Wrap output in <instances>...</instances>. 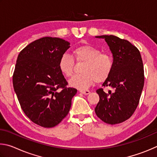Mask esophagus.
<instances>
[{
    "label": "esophagus",
    "instance_id": "1",
    "mask_svg": "<svg viewBox=\"0 0 157 157\" xmlns=\"http://www.w3.org/2000/svg\"><path fill=\"white\" fill-rule=\"evenodd\" d=\"M80 92L81 93V94H83L85 95H87L90 93L89 90H80Z\"/></svg>",
    "mask_w": 157,
    "mask_h": 157
}]
</instances>
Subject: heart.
<instances>
[{
    "label": "heart",
    "mask_w": 157,
    "mask_h": 157,
    "mask_svg": "<svg viewBox=\"0 0 157 157\" xmlns=\"http://www.w3.org/2000/svg\"><path fill=\"white\" fill-rule=\"evenodd\" d=\"M72 56L63 54L59 60V68L63 75L70 77L74 70V59L77 63H86L82 72L71 78L69 84L71 87L81 90L88 88L96 82H103L110 75L114 61L110 54L101 53L97 48L90 45L78 46L72 50Z\"/></svg>",
    "instance_id": "b5f03b06"
}]
</instances>
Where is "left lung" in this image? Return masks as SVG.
I'll return each instance as SVG.
<instances>
[{
	"label": "left lung",
	"instance_id": "1",
	"mask_svg": "<svg viewBox=\"0 0 157 157\" xmlns=\"http://www.w3.org/2000/svg\"><path fill=\"white\" fill-rule=\"evenodd\" d=\"M104 38L113 56L114 66L103 87H110L108 94L97 90L99 101L95 113L103 122L114 125L125 121L136 110L144 86V70L141 54L128 40L113 35L97 36Z\"/></svg>",
	"mask_w": 157,
	"mask_h": 157
}]
</instances>
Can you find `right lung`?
<instances>
[{
    "label": "right lung",
    "mask_w": 157,
    "mask_h": 157,
    "mask_svg": "<svg viewBox=\"0 0 157 157\" xmlns=\"http://www.w3.org/2000/svg\"><path fill=\"white\" fill-rule=\"evenodd\" d=\"M70 45L62 38H41L27 45L16 60L13 86L19 103L26 116L43 128L62 121L77 92L66 87L67 82L59 68L60 57Z\"/></svg>",
    "instance_id": "right-lung-1"
}]
</instances>
